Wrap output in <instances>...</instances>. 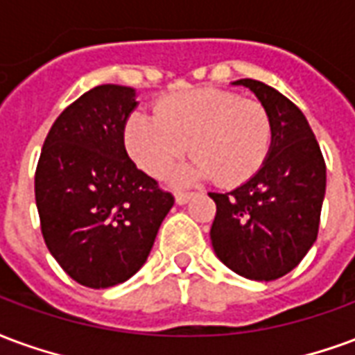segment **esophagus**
I'll list each match as a JSON object with an SVG mask.
<instances>
[{
  "label": "esophagus",
  "mask_w": 355,
  "mask_h": 355,
  "mask_svg": "<svg viewBox=\"0 0 355 355\" xmlns=\"http://www.w3.org/2000/svg\"><path fill=\"white\" fill-rule=\"evenodd\" d=\"M193 193H175V202L178 204H187L191 200Z\"/></svg>",
  "instance_id": "obj_1"
}]
</instances>
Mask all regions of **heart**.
<instances>
[{
	"mask_svg": "<svg viewBox=\"0 0 355 355\" xmlns=\"http://www.w3.org/2000/svg\"><path fill=\"white\" fill-rule=\"evenodd\" d=\"M134 162L153 178L166 175L187 153L195 159L180 168V183L216 178L232 187L259 172L272 144L265 105L219 89L181 90L164 96L155 113L134 111L123 130Z\"/></svg>",
	"mask_w": 355,
	"mask_h": 355,
	"instance_id": "b5f03b06",
	"label": "heart"
}]
</instances>
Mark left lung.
<instances>
[{"instance_id":"left-lung-1","label":"left lung","mask_w":355,"mask_h":355,"mask_svg":"<svg viewBox=\"0 0 355 355\" xmlns=\"http://www.w3.org/2000/svg\"><path fill=\"white\" fill-rule=\"evenodd\" d=\"M250 89L265 105L272 144L259 172L231 193H209L216 219L209 231L219 261L244 278L278 280L291 272L318 238L325 196V160L302 111L255 79Z\"/></svg>"}]
</instances>
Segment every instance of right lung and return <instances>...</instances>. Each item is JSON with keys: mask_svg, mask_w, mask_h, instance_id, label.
Returning a JSON list of instances; mask_svg holds the SVG:
<instances>
[{"mask_svg": "<svg viewBox=\"0 0 355 355\" xmlns=\"http://www.w3.org/2000/svg\"><path fill=\"white\" fill-rule=\"evenodd\" d=\"M136 90L100 85L62 111L35 170L45 244L69 278L92 289L123 284L149 257L174 196L136 168L124 123Z\"/></svg>", "mask_w": 355, "mask_h": 355, "instance_id": "right-lung-1", "label": "right lung"}]
</instances>
